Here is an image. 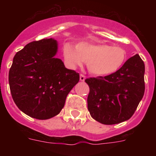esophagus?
Here are the masks:
<instances>
[{"mask_svg": "<svg viewBox=\"0 0 156 156\" xmlns=\"http://www.w3.org/2000/svg\"><path fill=\"white\" fill-rule=\"evenodd\" d=\"M85 79H86V76L84 75H83V74L80 75V81H84Z\"/></svg>", "mask_w": 156, "mask_h": 156, "instance_id": "esophagus-1", "label": "esophagus"}]
</instances>
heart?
Masks as SVG:
<instances>
[{"mask_svg": "<svg viewBox=\"0 0 156 156\" xmlns=\"http://www.w3.org/2000/svg\"><path fill=\"white\" fill-rule=\"evenodd\" d=\"M65 62L71 68L87 62L88 70L96 76H108L121 69L126 60L124 49L107 44L82 42L76 48L66 44L62 49Z\"/></svg>", "mask_w": 156, "mask_h": 156, "instance_id": "obj_1", "label": "heart"}]
</instances>
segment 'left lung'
Here are the masks:
<instances>
[{"instance_id":"obj_1","label":"left lung","mask_w":156,"mask_h":156,"mask_svg":"<svg viewBox=\"0 0 156 156\" xmlns=\"http://www.w3.org/2000/svg\"><path fill=\"white\" fill-rule=\"evenodd\" d=\"M144 62L137 54L115 73L85 80L90 87L87 108L92 118L105 125L128 120L144 96Z\"/></svg>"}]
</instances>
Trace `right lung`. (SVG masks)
<instances>
[{"mask_svg":"<svg viewBox=\"0 0 156 156\" xmlns=\"http://www.w3.org/2000/svg\"><path fill=\"white\" fill-rule=\"evenodd\" d=\"M55 40L33 41L18 51L8 74L12 98L25 114L37 119L55 116L68 94L80 80V74L68 69L55 58Z\"/></svg>","mask_w":156,"mask_h":156,"instance_id":"obj_1","label":"right lung"}]
</instances>
